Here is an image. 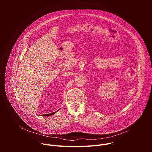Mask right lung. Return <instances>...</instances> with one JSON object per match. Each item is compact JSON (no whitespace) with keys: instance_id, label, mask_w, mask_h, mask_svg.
I'll return each instance as SVG.
<instances>
[{"instance_id":"right-lung-1","label":"right lung","mask_w":152,"mask_h":152,"mask_svg":"<svg viewBox=\"0 0 152 152\" xmlns=\"http://www.w3.org/2000/svg\"><path fill=\"white\" fill-rule=\"evenodd\" d=\"M57 111L56 112H54V113H50V114H43V115H41V116H43V117H46V116H50V115H52L53 114H55Z\"/></svg>"}]
</instances>
